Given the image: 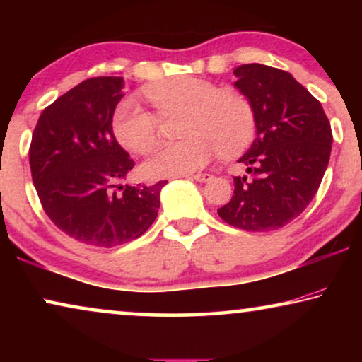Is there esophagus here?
<instances>
[{"label":"esophagus","instance_id":"34e87169","mask_svg":"<svg viewBox=\"0 0 362 362\" xmlns=\"http://www.w3.org/2000/svg\"><path fill=\"white\" fill-rule=\"evenodd\" d=\"M212 177V175H209V173H197V175H192L191 180H194L197 182H206L209 181Z\"/></svg>","mask_w":362,"mask_h":362}]
</instances>
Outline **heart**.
<instances>
[{
  "label": "heart",
  "instance_id": "b5f03b06",
  "mask_svg": "<svg viewBox=\"0 0 362 362\" xmlns=\"http://www.w3.org/2000/svg\"><path fill=\"white\" fill-rule=\"evenodd\" d=\"M146 95L163 113H186L181 125L185 140L160 146L143 163V173L153 180L192 175L221 151L232 156L254 140V108L242 93L230 88L181 76L150 87ZM112 128L118 143L132 153L145 155L156 143V118L135 97L118 103Z\"/></svg>",
  "mask_w": 362,
  "mask_h": 362
}]
</instances>
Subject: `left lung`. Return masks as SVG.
I'll use <instances>...</instances> for the list:
<instances>
[{"instance_id":"obj_1","label":"left lung","mask_w":362,"mask_h":362,"mask_svg":"<svg viewBox=\"0 0 362 362\" xmlns=\"http://www.w3.org/2000/svg\"><path fill=\"white\" fill-rule=\"evenodd\" d=\"M234 74V87L254 108L257 136L239 158L247 175L234 177V196L217 214L244 230H275L315 197L333 133L321 103L290 72L244 64Z\"/></svg>"}]
</instances>
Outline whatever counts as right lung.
<instances>
[{"mask_svg": "<svg viewBox=\"0 0 362 362\" xmlns=\"http://www.w3.org/2000/svg\"><path fill=\"white\" fill-rule=\"evenodd\" d=\"M123 86V77H95L71 88L44 108L29 148L33 182L49 219L95 247L145 234L168 182L122 185L135 166L112 128Z\"/></svg>", "mask_w": 362, "mask_h": 362, "instance_id": "1", "label": "right lung"}]
</instances>
